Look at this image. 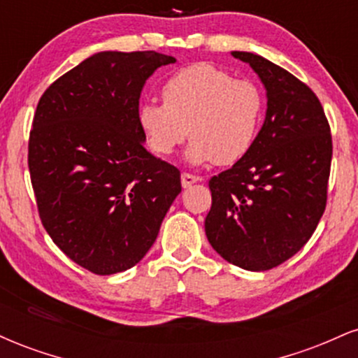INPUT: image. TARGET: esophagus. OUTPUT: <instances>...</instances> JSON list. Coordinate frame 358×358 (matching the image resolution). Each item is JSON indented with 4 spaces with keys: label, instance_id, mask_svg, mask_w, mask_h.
Wrapping results in <instances>:
<instances>
[{
    "label": "esophagus",
    "instance_id": "34e87169",
    "mask_svg": "<svg viewBox=\"0 0 358 358\" xmlns=\"http://www.w3.org/2000/svg\"><path fill=\"white\" fill-rule=\"evenodd\" d=\"M199 180H200L199 176H195V175H192V173H182V187L183 188L192 187V185L199 182Z\"/></svg>",
    "mask_w": 358,
    "mask_h": 358
}]
</instances>
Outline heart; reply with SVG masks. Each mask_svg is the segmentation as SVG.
I'll return each instance as SVG.
<instances>
[{
    "label": "heart",
    "mask_w": 358,
    "mask_h": 358,
    "mask_svg": "<svg viewBox=\"0 0 358 358\" xmlns=\"http://www.w3.org/2000/svg\"><path fill=\"white\" fill-rule=\"evenodd\" d=\"M163 104L145 101L138 108V124L148 146L168 156L190 134L188 163L234 165L256 143L262 121L261 90L245 79L210 64H193L162 87Z\"/></svg>",
    "instance_id": "1"
}]
</instances>
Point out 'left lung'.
Returning <instances> with one entry per match:
<instances>
[{
    "label": "left lung",
    "mask_w": 358,
    "mask_h": 358,
    "mask_svg": "<svg viewBox=\"0 0 358 358\" xmlns=\"http://www.w3.org/2000/svg\"><path fill=\"white\" fill-rule=\"evenodd\" d=\"M232 57L257 73L268 109L249 153L208 182L205 234L231 264L268 271L293 257L322 219L331 134L318 97L293 73L256 53Z\"/></svg>",
    "instance_id": "obj_1"
}]
</instances>
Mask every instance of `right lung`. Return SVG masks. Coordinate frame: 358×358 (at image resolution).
<instances>
[{
	"label": "right lung",
	"mask_w": 358,
	"mask_h": 358,
	"mask_svg": "<svg viewBox=\"0 0 358 358\" xmlns=\"http://www.w3.org/2000/svg\"><path fill=\"white\" fill-rule=\"evenodd\" d=\"M176 59L99 52L45 90L28 143V168L48 236L90 273L138 264L182 192L178 168L155 158L138 124L141 90Z\"/></svg>",
	"instance_id": "right-lung-1"
}]
</instances>
